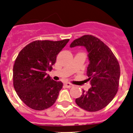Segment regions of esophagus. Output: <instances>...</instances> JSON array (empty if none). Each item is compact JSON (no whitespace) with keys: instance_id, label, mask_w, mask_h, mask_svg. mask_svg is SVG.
Listing matches in <instances>:
<instances>
[{"instance_id":"1","label":"esophagus","mask_w":133,"mask_h":133,"mask_svg":"<svg viewBox=\"0 0 133 133\" xmlns=\"http://www.w3.org/2000/svg\"><path fill=\"white\" fill-rule=\"evenodd\" d=\"M64 85H65V86L67 87V88H71V87H72L73 86H74V85L71 84L70 83H68V82L65 83H64Z\"/></svg>"}]
</instances>
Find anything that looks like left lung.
Returning a JSON list of instances; mask_svg holds the SVG:
<instances>
[{
  "instance_id": "obj_1",
  "label": "left lung",
  "mask_w": 133,
  "mask_h": 133,
  "mask_svg": "<svg viewBox=\"0 0 133 133\" xmlns=\"http://www.w3.org/2000/svg\"><path fill=\"white\" fill-rule=\"evenodd\" d=\"M84 46L88 52L89 64L87 75L91 87L87 91L83 90L75 103L81 109L95 112L105 107L118 91L120 66L111 49L99 38L84 35L74 40L70 47Z\"/></svg>"
}]
</instances>
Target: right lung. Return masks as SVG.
Listing matches in <instances>:
<instances>
[{
  "label": "right lung",
  "instance_id": "1",
  "mask_svg": "<svg viewBox=\"0 0 133 133\" xmlns=\"http://www.w3.org/2000/svg\"><path fill=\"white\" fill-rule=\"evenodd\" d=\"M69 39L36 40L26 45L13 66V85L20 99L30 108L46 109L54 104L63 87L47 75Z\"/></svg>",
  "mask_w": 133,
  "mask_h": 133
}]
</instances>
